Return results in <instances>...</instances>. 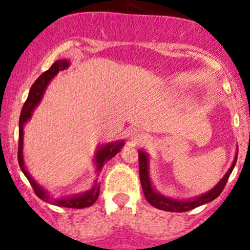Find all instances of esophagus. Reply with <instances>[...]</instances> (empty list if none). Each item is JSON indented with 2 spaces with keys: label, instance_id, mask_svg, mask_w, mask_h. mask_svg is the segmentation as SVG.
Returning <instances> with one entry per match:
<instances>
[{
  "label": "esophagus",
  "instance_id": "1",
  "mask_svg": "<svg viewBox=\"0 0 250 250\" xmlns=\"http://www.w3.org/2000/svg\"><path fill=\"white\" fill-rule=\"evenodd\" d=\"M146 134L140 129H133L129 134V139L133 144H140L146 140Z\"/></svg>",
  "mask_w": 250,
  "mask_h": 250
}]
</instances>
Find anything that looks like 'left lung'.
Returning <instances> with one entry per match:
<instances>
[{
    "instance_id": "1",
    "label": "left lung",
    "mask_w": 250,
    "mask_h": 250,
    "mask_svg": "<svg viewBox=\"0 0 250 250\" xmlns=\"http://www.w3.org/2000/svg\"><path fill=\"white\" fill-rule=\"evenodd\" d=\"M139 171H140V181L141 186H143L144 194H145L146 200L149 202L153 207L158 209L167 212H187L190 209L195 208V207L201 206V205L208 204V202L213 201L219 196L224 189L225 185L228 182V178L232 172L233 167H235L236 160H237L238 149H236V156L233 158L232 164H231L230 169L228 170L227 173L222 177V180L214 186L211 190L207 193L201 194V195L195 196L191 199H175L170 198V196H165L160 194L158 190H156L154 186L152 185L151 177H149V156L146 151L144 149H139Z\"/></svg>"
}]
</instances>
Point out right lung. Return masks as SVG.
Returning <instances> with one entry per match:
<instances>
[{"label": "right lung", "instance_id": "1", "mask_svg": "<svg viewBox=\"0 0 250 250\" xmlns=\"http://www.w3.org/2000/svg\"><path fill=\"white\" fill-rule=\"evenodd\" d=\"M69 61L68 60H59L54 63V64L50 67V69L44 72L41 75L35 83L31 87L30 93H28L27 99H26L25 104H23L22 110H21L20 114V120H19V147H18V160H19V165L21 171L23 172V175L26 176V178L28 180V182L32 186L33 190L37 194L39 199H42L43 201L49 202V204L56 205V206L61 207H68V208H83V207L92 206V205L96 202L99 195V188H101V183H98V178H96L92 185V187L88 189L87 191H83V193L75 194L72 196H62V198H54V196L50 194V191L46 190L45 188L42 187L41 185L36 182L35 178L30 175V172L26 170L25 162H23V127H25L26 123L31 120L32 117L33 111L39 103L42 102L44 93H45L46 87L50 83V81L52 80L56 74L61 70L67 69L69 67ZM125 146V141L118 140L115 143H109V144H103V145L98 146L97 148L96 154H94V167H96V173L99 175V172L102 171L103 167L106 164V162H109L112 157H115L118 152L122 149V147Z\"/></svg>", "mask_w": 250, "mask_h": 250}]
</instances>
